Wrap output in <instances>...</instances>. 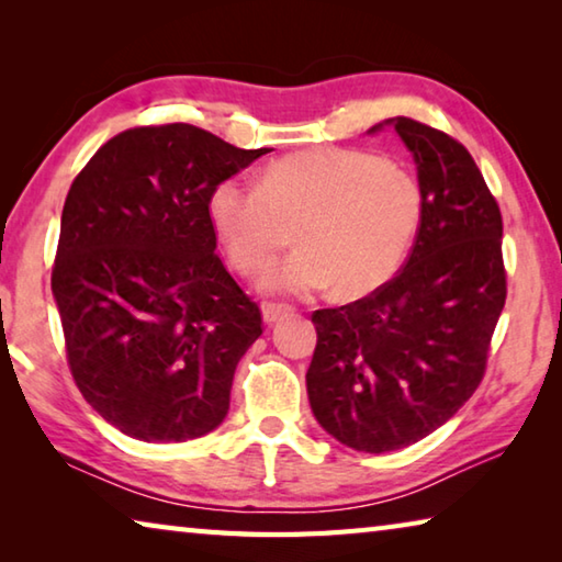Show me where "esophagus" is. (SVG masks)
Returning <instances> with one entry per match:
<instances>
[{
  "label": "esophagus",
  "mask_w": 562,
  "mask_h": 562,
  "mask_svg": "<svg viewBox=\"0 0 562 562\" xmlns=\"http://www.w3.org/2000/svg\"><path fill=\"white\" fill-rule=\"evenodd\" d=\"M292 312V307H288V304H278V302H265L262 304V319L268 322V325H274V322L288 317Z\"/></svg>",
  "instance_id": "esophagus-1"
}]
</instances>
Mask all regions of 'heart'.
Returning a JSON list of instances; mask_svg holds the SVG:
<instances>
[{"mask_svg": "<svg viewBox=\"0 0 562 562\" xmlns=\"http://www.w3.org/2000/svg\"><path fill=\"white\" fill-rule=\"evenodd\" d=\"M207 213L245 274L268 268L297 237L302 250L265 274V290L302 294L335 284L341 297H367L404 265L424 221V193L382 156L319 148L272 160L258 186L225 178Z\"/></svg>", "mask_w": 562, "mask_h": 562, "instance_id": "heart-1", "label": "heart"}]
</instances>
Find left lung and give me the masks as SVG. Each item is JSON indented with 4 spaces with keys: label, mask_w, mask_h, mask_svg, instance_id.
Here are the masks:
<instances>
[{
    "label": "left lung",
    "mask_w": 562,
    "mask_h": 562,
    "mask_svg": "<svg viewBox=\"0 0 562 562\" xmlns=\"http://www.w3.org/2000/svg\"><path fill=\"white\" fill-rule=\"evenodd\" d=\"M394 126L412 150L424 221L412 255L384 288L312 315V414L355 451L422 441L469 402L486 372L506 304L496 198L459 140L414 119Z\"/></svg>",
    "instance_id": "obj_1"
}]
</instances>
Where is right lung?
Masks as SVG:
<instances>
[{
    "instance_id": "obj_1",
    "label": "right lung",
    "mask_w": 562,
    "mask_h": 562,
    "mask_svg": "<svg viewBox=\"0 0 562 562\" xmlns=\"http://www.w3.org/2000/svg\"><path fill=\"white\" fill-rule=\"evenodd\" d=\"M268 154L190 123L128 128L74 178L52 292L83 398L131 439H198L223 424L260 307L215 255L207 201Z\"/></svg>"
}]
</instances>
